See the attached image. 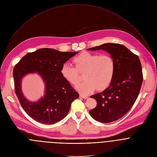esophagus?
Listing matches in <instances>:
<instances>
[{"label": "esophagus", "instance_id": "34e87169", "mask_svg": "<svg viewBox=\"0 0 157 157\" xmlns=\"http://www.w3.org/2000/svg\"><path fill=\"white\" fill-rule=\"evenodd\" d=\"M80 97L83 98V99H87L88 98V96H86V95H83V94H80Z\"/></svg>", "mask_w": 157, "mask_h": 157}]
</instances>
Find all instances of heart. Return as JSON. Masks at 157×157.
I'll list each match as a JSON object with an SVG mask.
<instances>
[{
    "label": "heart",
    "instance_id": "1",
    "mask_svg": "<svg viewBox=\"0 0 157 157\" xmlns=\"http://www.w3.org/2000/svg\"><path fill=\"white\" fill-rule=\"evenodd\" d=\"M76 67L66 63L61 67L62 76L67 82L76 85L80 81V72H84L85 80L75 88L83 94H88L96 88H106L112 82L115 69L113 59L108 55H98L83 52L73 60Z\"/></svg>",
    "mask_w": 157,
    "mask_h": 157
}]
</instances>
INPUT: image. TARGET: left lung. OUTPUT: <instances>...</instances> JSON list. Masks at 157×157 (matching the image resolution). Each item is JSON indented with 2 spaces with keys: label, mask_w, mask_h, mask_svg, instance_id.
Returning <instances> with one entry per match:
<instances>
[{
  "label": "left lung",
  "mask_w": 157,
  "mask_h": 157,
  "mask_svg": "<svg viewBox=\"0 0 157 157\" xmlns=\"http://www.w3.org/2000/svg\"><path fill=\"white\" fill-rule=\"evenodd\" d=\"M87 50H104L115 64V74L109 87L90 96L97 105L89 111L91 117L101 123H110L123 117L132 107L139 95L142 71L139 57L123 45L107 43Z\"/></svg>",
  "instance_id": "obj_1"
}]
</instances>
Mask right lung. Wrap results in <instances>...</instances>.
I'll use <instances>...</instances> for the list:
<instances>
[{
    "label": "right lung",
    "mask_w": 157,
    "mask_h": 157,
    "mask_svg": "<svg viewBox=\"0 0 157 157\" xmlns=\"http://www.w3.org/2000/svg\"><path fill=\"white\" fill-rule=\"evenodd\" d=\"M77 53L41 48L27 53L14 67L16 94L24 110L36 121L51 124L61 121L67 115L72 102L79 97L61 72L63 65ZM35 73L43 78L45 91L40 100L31 101L22 91L21 82L26 75Z\"/></svg>",
    "instance_id": "right-lung-1"
}]
</instances>
